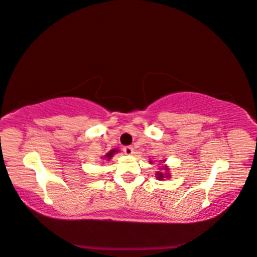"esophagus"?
Wrapping results in <instances>:
<instances>
[{"instance_id":"1","label":"esophagus","mask_w":257,"mask_h":257,"mask_svg":"<svg viewBox=\"0 0 257 257\" xmlns=\"http://www.w3.org/2000/svg\"><path fill=\"white\" fill-rule=\"evenodd\" d=\"M124 152H125V154H127V156H132L135 151H133L132 146H125L124 147Z\"/></svg>"}]
</instances>
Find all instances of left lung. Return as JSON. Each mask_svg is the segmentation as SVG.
<instances>
[{"mask_svg":"<svg viewBox=\"0 0 257 257\" xmlns=\"http://www.w3.org/2000/svg\"><path fill=\"white\" fill-rule=\"evenodd\" d=\"M159 161H163V164H159L160 165V171L157 172V179L158 180H165V179H170L171 178V174H170V167L166 166L165 164V161L166 160H159ZM150 163H152V160L150 161Z\"/></svg>","mask_w":257,"mask_h":257,"instance_id":"left-lung-1","label":"left lung"}]
</instances>
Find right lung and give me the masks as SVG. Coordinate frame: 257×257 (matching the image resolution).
Segmentation results:
<instances>
[{
  "instance_id": "1",
  "label": "right lung",
  "mask_w": 257,
  "mask_h": 257,
  "mask_svg": "<svg viewBox=\"0 0 257 257\" xmlns=\"http://www.w3.org/2000/svg\"><path fill=\"white\" fill-rule=\"evenodd\" d=\"M118 152V150H111L110 151V152H108V153H106V154H105V156L103 157V159L104 160H106V161H108V160H111L112 159V157H113L114 156V154L115 153H117Z\"/></svg>"
}]
</instances>
